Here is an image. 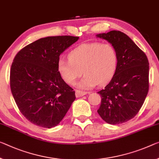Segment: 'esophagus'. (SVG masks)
<instances>
[{
    "mask_svg": "<svg viewBox=\"0 0 159 159\" xmlns=\"http://www.w3.org/2000/svg\"><path fill=\"white\" fill-rule=\"evenodd\" d=\"M86 94H87L86 92L81 91V90H76V91H75V95H76L77 97H81Z\"/></svg>",
    "mask_w": 159,
    "mask_h": 159,
    "instance_id": "1",
    "label": "esophagus"
}]
</instances>
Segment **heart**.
<instances>
[{
    "mask_svg": "<svg viewBox=\"0 0 159 159\" xmlns=\"http://www.w3.org/2000/svg\"><path fill=\"white\" fill-rule=\"evenodd\" d=\"M69 60L60 59L57 69L62 80L72 84L83 73L79 87L91 88L108 84L113 78L118 65V55L110 44L93 42L84 43L72 50Z\"/></svg>",
    "mask_w": 159,
    "mask_h": 159,
    "instance_id": "heart-1",
    "label": "heart"
}]
</instances>
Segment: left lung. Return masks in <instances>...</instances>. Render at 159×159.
Here are the masks:
<instances>
[{
  "mask_svg": "<svg viewBox=\"0 0 159 159\" xmlns=\"http://www.w3.org/2000/svg\"><path fill=\"white\" fill-rule=\"evenodd\" d=\"M115 48L118 55L116 71L110 82L100 90L102 102L97 112L104 121L119 124L133 119L148 94L149 63L134 41L121 31L97 35Z\"/></svg>",
  "mask_w": 159,
  "mask_h": 159,
  "instance_id": "obj_1",
  "label": "left lung"
}]
</instances>
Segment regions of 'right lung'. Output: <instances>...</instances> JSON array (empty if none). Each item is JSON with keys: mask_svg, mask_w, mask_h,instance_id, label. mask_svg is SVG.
I'll return each mask as SVG.
<instances>
[{"mask_svg": "<svg viewBox=\"0 0 159 159\" xmlns=\"http://www.w3.org/2000/svg\"><path fill=\"white\" fill-rule=\"evenodd\" d=\"M70 35L40 38L19 51L12 63L10 85L21 114L35 125L57 126L64 118L75 92L57 69L60 55L77 42Z\"/></svg>", "mask_w": 159, "mask_h": 159, "instance_id": "1", "label": "right lung"}]
</instances>
